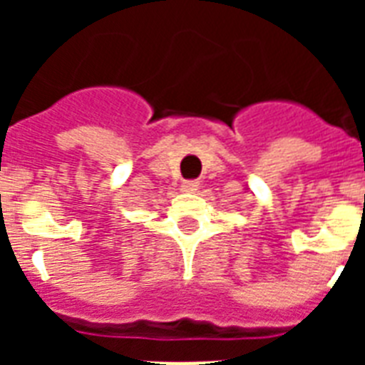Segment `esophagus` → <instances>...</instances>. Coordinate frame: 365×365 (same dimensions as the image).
<instances>
[{
  "label": "esophagus",
  "mask_w": 365,
  "mask_h": 365,
  "mask_svg": "<svg viewBox=\"0 0 365 365\" xmlns=\"http://www.w3.org/2000/svg\"><path fill=\"white\" fill-rule=\"evenodd\" d=\"M200 187L199 182H183L182 183V191H185V193H197Z\"/></svg>",
  "instance_id": "obj_1"
}]
</instances>
